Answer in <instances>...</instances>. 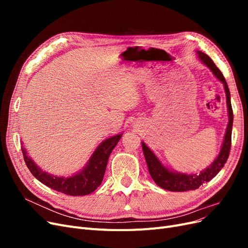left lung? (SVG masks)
Returning <instances> with one entry per match:
<instances>
[{"instance_id":"1","label":"left lung","mask_w":248,"mask_h":248,"mask_svg":"<svg viewBox=\"0 0 248 248\" xmlns=\"http://www.w3.org/2000/svg\"><path fill=\"white\" fill-rule=\"evenodd\" d=\"M199 58L201 61L204 63L208 68L213 72L214 76L218 78L224 86V91H226L227 96V104H228V110H229V124L226 131V136H224L223 144L221 146V150L216 157V159L213 161L211 166L208 167L206 170L201 171L200 174H178L171 170H169L157 158L155 154L150 150L145 142H141L142 151L146 158V162L148 166V170L150 175H151L154 182L163 189H167L170 191H188V190H196L200 186L204 183L209 182L212 180L219 170L224 167V163L227 162L230 150L232 145V120H234V115H232V104H231V94L228 87V84L224 78L221 71L217 68L214 62L209 56L202 51H198Z\"/></svg>"}]
</instances>
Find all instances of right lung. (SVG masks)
<instances>
[{
	"label": "right lung",
	"instance_id": "obj_1",
	"mask_svg": "<svg viewBox=\"0 0 248 248\" xmlns=\"http://www.w3.org/2000/svg\"><path fill=\"white\" fill-rule=\"evenodd\" d=\"M123 134H118L102 141L95 150L85 169L71 177H57L47 174L36 166L34 161L27 155L25 148H21L24 159L32 175L49 188L68 196H87L93 192L101 184L104 172L107 170L108 157Z\"/></svg>",
	"mask_w": 248,
	"mask_h": 248
}]
</instances>
